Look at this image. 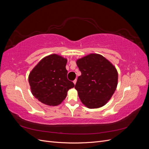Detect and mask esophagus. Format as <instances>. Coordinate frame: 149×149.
I'll use <instances>...</instances> for the list:
<instances>
[{
    "label": "esophagus",
    "mask_w": 149,
    "mask_h": 149,
    "mask_svg": "<svg viewBox=\"0 0 149 149\" xmlns=\"http://www.w3.org/2000/svg\"><path fill=\"white\" fill-rule=\"evenodd\" d=\"M76 81H77V80H76V79H74V80L73 81V83H74V84L76 83Z\"/></svg>",
    "instance_id": "esophagus-1"
}]
</instances>
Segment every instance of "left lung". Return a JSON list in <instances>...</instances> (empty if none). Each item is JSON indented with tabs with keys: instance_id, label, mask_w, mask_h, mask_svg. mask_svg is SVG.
Segmentation results:
<instances>
[{
	"instance_id": "1",
	"label": "left lung",
	"mask_w": 149,
	"mask_h": 149,
	"mask_svg": "<svg viewBox=\"0 0 149 149\" xmlns=\"http://www.w3.org/2000/svg\"><path fill=\"white\" fill-rule=\"evenodd\" d=\"M81 75L75 89L84 106L95 109L104 106L114 93L118 81L116 68L99 54H89L76 61Z\"/></svg>"
}]
</instances>
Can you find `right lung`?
I'll return each mask as SVG.
<instances>
[{
	"label": "right lung",
	"instance_id": "right-lung-1",
	"mask_svg": "<svg viewBox=\"0 0 149 149\" xmlns=\"http://www.w3.org/2000/svg\"><path fill=\"white\" fill-rule=\"evenodd\" d=\"M67 60L56 54L43 58L31 70L29 82L31 93L46 105L55 106L61 103L67 92L74 86L67 78Z\"/></svg>",
	"mask_w": 149,
	"mask_h": 149
}]
</instances>
